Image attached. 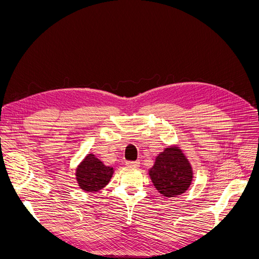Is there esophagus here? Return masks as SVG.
Listing matches in <instances>:
<instances>
[{
	"mask_svg": "<svg viewBox=\"0 0 259 259\" xmlns=\"http://www.w3.org/2000/svg\"><path fill=\"white\" fill-rule=\"evenodd\" d=\"M126 165L130 167H139L140 162L139 161H126Z\"/></svg>",
	"mask_w": 259,
	"mask_h": 259,
	"instance_id": "esophagus-1",
	"label": "esophagus"
}]
</instances>
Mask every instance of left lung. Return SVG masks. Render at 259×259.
Listing matches in <instances>:
<instances>
[{"instance_id": "1", "label": "left lung", "mask_w": 259, "mask_h": 259, "mask_svg": "<svg viewBox=\"0 0 259 259\" xmlns=\"http://www.w3.org/2000/svg\"><path fill=\"white\" fill-rule=\"evenodd\" d=\"M192 167L182 149L171 146L164 149L149 169L153 186L166 198L183 194L192 182Z\"/></svg>"}]
</instances>
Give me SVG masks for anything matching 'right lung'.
<instances>
[{"mask_svg": "<svg viewBox=\"0 0 259 259\" xmlns=\"http://www.w3.org/2000/svg\"><path fill=\"white\" fill-rule=\"evenodd\" d=\"M113 171V167L106 166L95 154L90 153L76 167V182L83 191L97 192L110 182Z\"/></svg>", "mask_w": 259, "mask_h": 259, "instance_id": "obj_1", "label": "right lung"}]
</instances>
